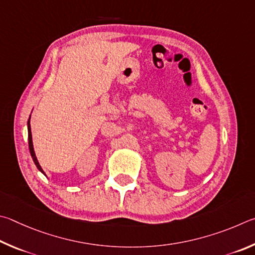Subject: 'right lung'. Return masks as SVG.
Returning <instances> with one entry per match:
<instances>
[{"label": "right lung", "instance_id": "obj_1", "mask_svg": "<svg viewBox=\"0 0 255 255\" xmlns=\"http://www.w3.org/2000/svg\"><path fill=\"white\" fill-rule=\"evenodd\" d=\"M31 116V115H30ZM28 141H29V150H30V153H31V157H32L33 162L35 164V167L38 168L39 171H41L44 176H46V173L42 170L41 166L39 164V161L37 157H35V153H34V149H33V143H32V134H31V128H30V118L28 120Z\"/></svg>", "mask_w": 255, "mask_h": 255}]
</instances>
